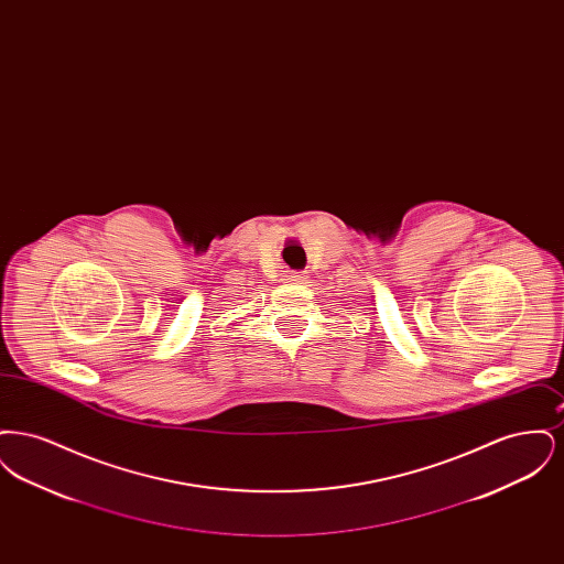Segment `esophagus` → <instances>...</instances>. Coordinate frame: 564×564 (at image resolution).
<instances>
[{"instance_id": "obj_1", "label": "esophagus", "mask_w": 564, "mask_h": 564, "mask_svg": "<svg viewBox=\"0 0 564 564\" xmlns=\"http://www.w3.org/2000/svg\"><path fill=\"white\" fill-rule=\"evenodd\" d=\"M285 279L292 281V283H300V281L306 279V274H304V272H297V270H290V272L285 274Z\"/></svg>"}]
</instances>
